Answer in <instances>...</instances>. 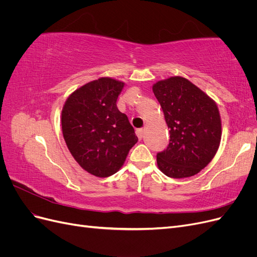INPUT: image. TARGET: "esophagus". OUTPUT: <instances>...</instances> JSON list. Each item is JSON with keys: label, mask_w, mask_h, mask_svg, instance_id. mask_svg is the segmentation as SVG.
Here are the masks:
<instances>
[{"label": "esophagus", "mask_w": 257, "mask_h": 257, "mask_svg": "<svg viewBox=\"0 0 257 257\" xmlns=\"http://www.w3.org/2000/svg\"><path fill=\"white\" fill-rule=\"evenodd\" d=\"M136 134H137V137H138L139 141H142V139L145 137V130H143V128L137 130Z\"/></svg>", "instance_id": "34e87169"}]
</instances>
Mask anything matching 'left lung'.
<instances>
[{"mask_svg": "<svg viewBox=\"0 0 257 257\" xmlns=\"http://www.w3.org/2000/svg\"><path fill=\"white\" fill-rule=\"evenodd\" d=\"M169 128V145L157 154L158 166L167 177L181 179L198 174L219 149L221 116L214 100L180 76L152 87Z\"/></svg>", "mask_w": 257, "mask_h": 257, "instance_id": "obj_1", "label": "left lung"}]
</instances>
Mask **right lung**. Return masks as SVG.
Returning <instances> with one entry per match:
<instances>
[{"label":"right lung","instance_id":"1","mask_svg":"<svg viewBox=\"0 0 257 257\" xmlns=\"http://www.w3.org/2000/svg\"><path fill=\"white\" fill-rule=\"evenodd\" d=\"M124 82L109 77L75 90L62 109L63 137L76 162L89 174L106 178L115 174L138 138L116 99Z\"/></svg>","mask_w":257,"mask_h":257}]
</instances>
